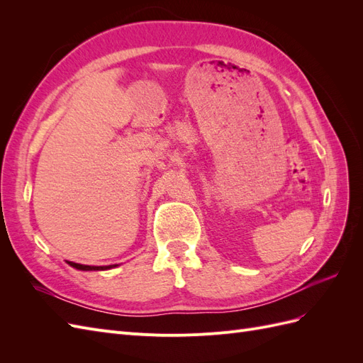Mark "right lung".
<instances>
[{
    "instance_id": "right-lung-1",
    "label": "right lung",
    "mask_w": 363,
    "mask_h": 363,
    "mask_svg": "<svg viewBox=\"0 0 363 363\" xmlns=\"http://www.w3.org/2000/svg\"><path fill=\"white\" fill-rule=\"evenodd\" d=\"M69 265L75 269H80V271H104V269H111L115 268L118 265H107V267H89V265H80V263H75V262H68Z\"/></svg>"
}]
</instances>
